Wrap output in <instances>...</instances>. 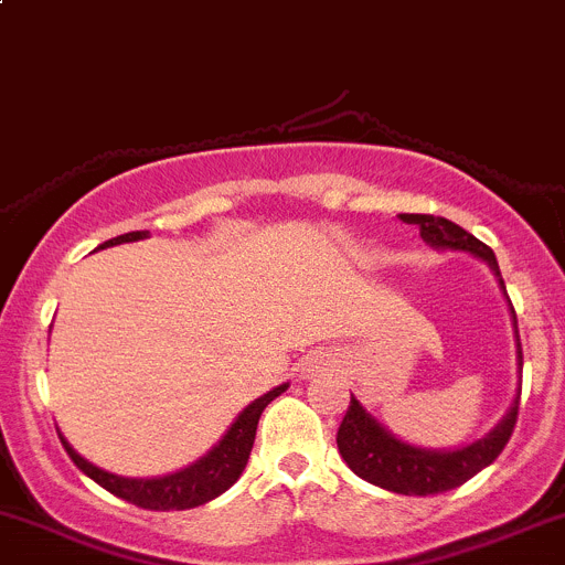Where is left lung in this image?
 <instances>
[{
    "mask_svg": "<svg viewBox=\"0 0 565 565\" xmlns=\"http://www.w3.org/2000/svg\"><path fill=\"white\" fill-rule=\"evenodd\" d=\"M399 218L405 224H416V227L422 230V238L427 241L429 246L471 252V255L482 257L499 277V286L504 288L497 255L491 252V246L477 241L475 235L466 233L463 227H458V224L449 222V218L427 216V213H402ZM515 338H519V327H515ZM519 396H515L508 416H504L486 438L475 440V444H469V447L463 449H455V452H429V449L402 444V440H396L388 429L380 427L352 396L347 407V416H343L341 427H338V452H341V458L347 460V466L354 475L363 477V480L372 482V486L385 488V491L402 493V497H433V493L452 491V488L471 480L477 471L491 466L493 460L502 455V449L508 447V440L515 427V418H519Z\"/></svg>",
    "mask_w": 565,
    "mask_h": 565,
    "instance_id": "8db88e82",
    "label": "left lung"
}]
</instances>
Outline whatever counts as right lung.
Returning a JSON list of instances; mask_svg holds the SVG:
<instances>
[{"instance_id": "right-lung-1", "label": "right lung", "mask_w": 565, "mask_h": 565, "mask_svg": "<svg viewBox=\"0 0 565 565\" xmlns=\"http://www.w3.org/2000/svg\"><path fill=\"white\" fill-rule=\"evenodd\" d=\"M147 230H138V233H127L118 235V238L105 241L102 246H113V244H125V241H141L147 238ZM288 385H279V388L268 391L263 394L260 399L252 402L244 413L233 422V427L227 429L222 440H218L216 447L205 455L202 460H196L188 469L177 471V475L169 477H158V480H127V477H116L107 475V471L96 469L90 466L88 460L79 458L72 447H68V440L63 438V447H66L68 458L74 460L83 475H88L90 480L99 482L105 491H110L113 497L125 499V502L136 504V508L143 510H188V508H199V504L211 502L216 499L218 493L227 491L235 480L241 477V471L246 469V460H249L252 444H255V433H257V422H260V413L266 411V405L271 399H277Z\"/></svg>"}]
</instances>
